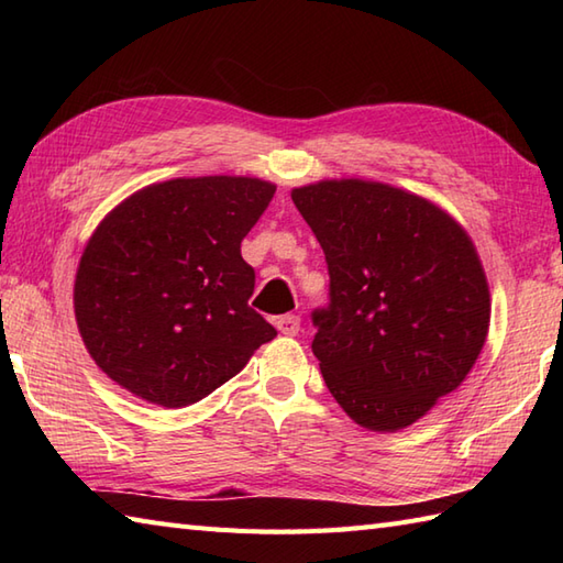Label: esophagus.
<instances>
[{
    "label": "esophagus",
    "mask_w": 563,
    "mask_h": 563,
    "mask_svg": "<svg viewBox=\"0 0 563 563\" xmlns=\"http://www.w3.org/2000/svg\"><path fill=\"white\" fill-rule=\"evenodd\" d=\"M275 329L285 333V336H295V333L300 331V317H297V314L278 317V319H275Z\"/></svg>",
    "instance_id": "esophagus-1"
}]
</instances>
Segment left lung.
Masks as SVG:
<instances>
[{"label": "left lung", "instance_id": "obj_1", "mask_svg": "<svg viewBox=\"0 0 563 563\" xmlns=\"http://www.w3.org/2000/svg\"><path fill=\"white\" fill-rule=\"evenodd\" d=\"M329 266L312 351L355 423L394 433L457 389L479 357L492 295L470 234L435 202L363 178L292 188Z\"/></svg>", "mask_w": 563, "mask_h": 563}]
</instances>
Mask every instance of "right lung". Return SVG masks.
<instances>
[{
  "label": "right lung",
  "instance_id": "1",
  "mask_svg": "<svg viewBox=\"0 0 563 563\" xmlns=\"http://www.w3.org/2000/svg\"><path fill=\"white\" fill-rule=\"evenodd\" d=\"M275 194L251 176L152 184L115 206L84 246L75 317L106 375L181 409L232 379L275 331L249 307L242 239Z\"/></svg>",
  "mask_w": 563,
  "mask_h": 563
}]
</instances>
